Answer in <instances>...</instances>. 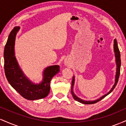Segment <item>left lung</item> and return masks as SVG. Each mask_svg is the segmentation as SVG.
Instances as JSON below:
<instances>
[{"label": "left lung", "instance_id": "obj_1", "mask_svg": "<svg viewBox=\"0 0 126 126\" xmlns=\"http://www.w3.org/2000/svg\"><path fill=\"white\" fill-rule=\"evenodd\" d=\"M114 55H115V63H116V73H115V82H114V84L112 86V87L111 88L110 91L108 92L107 94H105L103 96H102L101 97L97 99H95V100L93 101H86L83 100V99H81V98L78 97L75 94L74 92H73V86L75 85V76H73V79H72V88H71V93L73 98H74L75 100L78 101V102H80L82 104H95L96 102H98L102 99H103L107 95L111 93L112 91L114 90V89L115 88L116 85L117 84V82L118 80V78L120 76V67H121V59H120V53L119 49H118V45H117V42L116 39L114 40Z\"/></svg>", "mask_w": 126, "mask_h": 126}]
</instances>
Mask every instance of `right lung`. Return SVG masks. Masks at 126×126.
<instances>
[{
  "mask_svg": "<svg viewBox=\"0 0 126 126\" xmlns=\"http://www.w3.org/2000/svg\"><path fill=\"white\" fill-rule=\"evenodd\" d=\"M19 27H15L9 35L4 50V67L7 80L12 87L22 97L28 100H37L48 95L50 81L60 72L59 65L46 67L43 72V80L35 83L30 80L19 65L15 54V43Z\"/></svg>",
  "mask_w": 126,
  "mask_h": 126,
  "instance_id": "add662e5",
  "label": "right lung"
}]
</instances>
